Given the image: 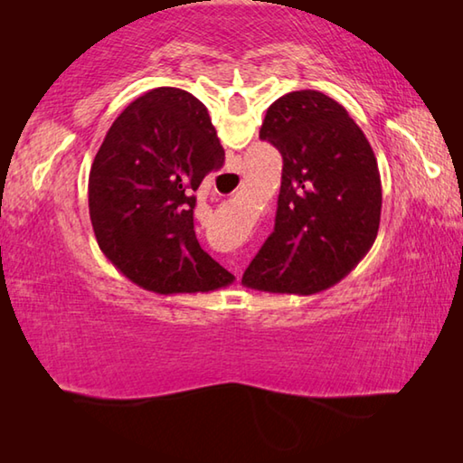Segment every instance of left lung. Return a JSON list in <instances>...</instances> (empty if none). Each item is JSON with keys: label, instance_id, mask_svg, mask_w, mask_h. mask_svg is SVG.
Returning a JSON list of instances; mask_svg holds the SVG:
<instances>
[{"label": "left lung", "instance_id": "8db88e82", "mask_svg": "<svg viewBox=\"0 0 463 463\" xmlns=\"http://www.w3.org/2000/svg\"><path fill=\"white\" fill-rule=\"evenodd\" d=\"M260 138L278 148L284 167L276 226L242 284L269 294H318L349 276L378 237V161L347 109L315 90L273 101Z\"/></svg>", "mask_w": 463, "mask_h": 463}]
</instances>
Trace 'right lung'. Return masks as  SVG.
<instances>
[{"mask_svg":"<svg viewBox=\"0 0 463 463\" xmlns=\"http://www.w3.org/2000/svg\"><path fill=\"white\" fill-rule=\"evenodd\" d=\"M224 165L206 106L156 88L114 120L90 171V218L106 260L155 294L214 292L234 281L194 231L202 179Z\"/></svg>","mask_w":463,"mask_h":463,"instance_id":"obj_1","label":"right lung"}]
</instances>
